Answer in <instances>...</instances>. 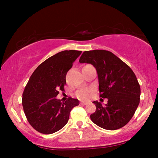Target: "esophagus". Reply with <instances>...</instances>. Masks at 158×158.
Returning <instances> with one entry per match:
<instances>
[{"mask_svg": "<svg viewBox=\"0 0 158 158\" xmlns=\"http://www.w3.org/2000/svg\"><path fill=\"white\" fill-rule=\"evenodd\" d=\"M81 105H86V104H87V103L85 102V101H82V102L81 103Z\"/></svg>", "mask_w": 158, "mask_h": 158, "instance_id": "34e87169", "label": "esophagus"}]
</instances>
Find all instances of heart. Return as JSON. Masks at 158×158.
I'll list each match as a JSON object with an SVG mask.
<instances>
[{"mask_svg":"<svg viewBox=\"0 0 158 158\" xmlns=\"http://www.w3.org/2000/svg\"><path fill=\"white\" fill-rule=\"evenodd\" d=\"M92 90L90 88H83L77 90L76 92V96L80 99H83V100H86L89 98V96L91 94Z\"/></svg>","mask_w":158,"mask_h":158,"instance_id":"obj_1","label":"heart"}]
</instances>
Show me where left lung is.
<instances>
[{
    "mask_svg": "<svg viewBox=\"0 0 158 158\" xmlns=\"http://www.w3.org/2000/svg\"><path fill=\"white\" fill-rule=\"evenodd\" d=\"M81 63H90L96 69L100 97L107 98L103 106L94 101L96 110L92 122L101 128L116 130L125 126L135 114L140 100V86L132 70L109 51H85Z\"/></svg>",
    "mask_w": 158,
    "mask_h": 158,
    "instance_id": "1",
    "label": "left lung"
}]
</instances>
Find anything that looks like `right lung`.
Listing matches in <instances>:
<instances>
[{
    "mask_svg": "<svg viewBox=\"0 0 158 158\" xmlns=\"http://www.w3.org/2000/svg\"><path fill=\"white\" fill-rule=\"evenodd\" d=\"M82 52L64 50L49 57L31 75L22 94V106L28 122L39 132L49 135L61 129L68 122L77 99L65 102L55 98L64 91L66 75Z\"/></svg>",
    "mask_w": 158,
    "mask_h": 158,
    "instance_id": "add662e5",
    "label": "right lung"
}]
</instances>
